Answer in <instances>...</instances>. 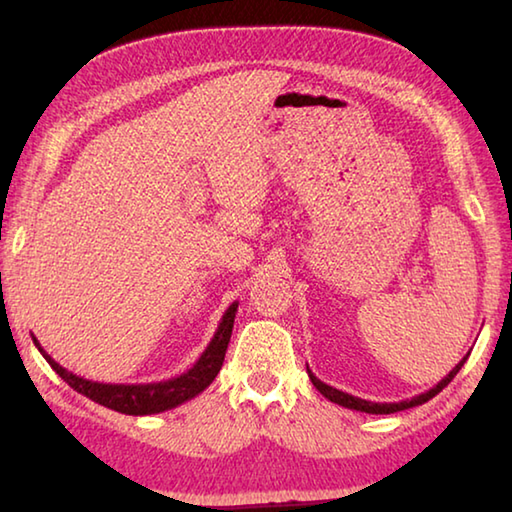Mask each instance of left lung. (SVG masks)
I'll list each match as a JSON object with an SVG mask.
<instances>
[{"instance_id":"obj_1","label":"left lung","mask_w":512,"mask_h":512,"mask_svg":"<svg viewBox=\"0 0 512 512\" xmlns=\"http://www.w3.org/2000/svg\"><path fill=\"white\" fill-rule=\"evenodd\" d=\"M467 357H470V352L465 354V357L456 363V366L449 370V375L445 377V379H440L436 386L433 388H429L427 393H422V395H415V397H411V400H402V402H368V400H361V397H354V395H350V393H343V391H339V388H334V386H327L325 381H320L314 372L309 370V366H307V372H309V379H311V384H314L318 391H320V395L323 397H327L329 402H334V404H339V406H345V409H352V411H361V413H372V415H388V413H397V411H404V409H413V406H420V404H424V402H429L431 397H436L440 391H443V388L449 384V381H452L454 377H456V372L463 368V363L467 361Z\"/></svg>"}]
</instances>
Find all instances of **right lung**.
Here are the masks:
<instances>
[{
  "instance_id": "add662e5",
  "label": "right lung",
  "mask_w": 512,
  "mask_h": 512,
  "mask_svg": "<svg viewBox=\"0 0 512 512\" xmlns=\"http://www.w3.org/2000/svg\"><path fill=\"white\" fill-rule=\"evenodd\" d=\"M237 307L239 302H232V305L225 309V314L221 318L219 327H216L210 345H207L205 352L201 354V359H198L192 368L183 372V375L171 377L167 381H153V384H101V381L83 379L51 359L49 354L40 348L36 336L31 334V339L36 343V348L40 350L42 357L47 359L49 366L54 368L76 393L90 397L92 402H97L117 413L151 415V413L176 409V406L192 400V397L203 393L205 388L212 384L214 377L219 375V370L223 366L225 350H228L230 334H232V325H235Z\"/></svg>"
}]
</instances>
